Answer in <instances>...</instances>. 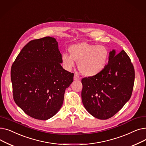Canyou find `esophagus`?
I'll return each mask as SVG.
<instances>
[{"label":"esophagus","instance_id":"obj_1","mask_svg":"<svg viewBox=\"0 0 146 146\" xmlns=\"http://www.w3.org/2000/svg\"><path fill=\"white\" fill-rule=\"evenodd\" d=\"M81 79V78L78 76V74H75L74 76V80H80Z\"/></svg>","mask_w":146,"mask_h":146}]
</instances>
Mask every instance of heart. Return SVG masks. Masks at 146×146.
I'll return each mask as SVG.
<instances>
[{
    "label": "heart",
    "mask_w": 146,
    "mask_h": 146,
    "mask_svg": "<svg viewBox=\"0 0 146 146\" xmlns=\"http://www.w3.org/2000/svg\"><path fill=\"white\" fill-rule=\"evenodd\" d=\"M70 55L64 53L61 60L64 67L70 70L78 61L81 73L86 76H94L103 71L108 62L110 52L105 46L95 45L88 42L76 44L68 49Z\"/></svg>",
    "instance_id": "heart-1"
}]
</instances>
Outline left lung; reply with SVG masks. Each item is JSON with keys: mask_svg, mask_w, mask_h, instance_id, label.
I'll list each match as a JSON object with an SVG mask.
<instances>
[{"mask_svg": "<svg viewBox=\"0 0 146 146\" xmlns=\"http://www.w3.org/2000/svg\"><path fill=\"white\" fill-rule=\"evenodd\" d=\"M134 78V68L127 54L122 50L117 54L112 50L102 72L82 80L85 109L98 119L113 117L131 98Z\"/></svg>", "mask_w": 146, "mask_h": 146, "instance_id": "left-lung-1", "label": "left lung"}]
</instances>
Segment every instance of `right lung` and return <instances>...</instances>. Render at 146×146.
Wrapping results in <instances>:
<instances>
[{
  "mask_svg": "<svg viewBox=\"0 0 146 146\" xmlns=\"http://www.w3.org/2000/svg\"><path fill=\"white\" fill-rule=\"evenodd\" d=\"M61 63L58 42L51 36L29 41L15 59L11 72L13 99L31 117L47 120L61 108L74 76Z\"/></svg>",
  "mask_w": 146,
  "mask_h": 146,
  "instance_id": "add662e5",
  "label": "right lung"
}]
</instances>
